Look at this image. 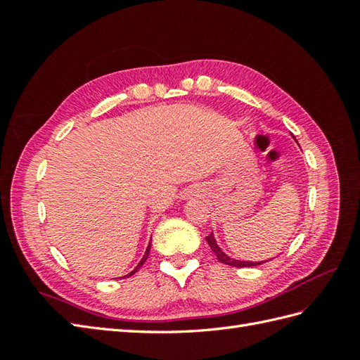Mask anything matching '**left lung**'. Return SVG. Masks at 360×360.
Here are the masks:
<instances>
[{
  "label": "left lung",
  "mask_w": 360,
  "mask_h": 360,
  "mask_svg": "<svg viewBox=\"0 0 360 360\" xmlns=\"http://www.w3.org/2000/svg\"><path fill=\"white\" fill-rule=\"evenodd\" d=\"M205 240H207V243H209V246H210L212 252H213V254L217 255V258L219 259L221 263L229 264V266H235V267H250V266L262 264V263H250V262H238V259L229 258V257L224 254V252L218 248V244H217L215 238H213V235H212V233H210L209 236H205Z\"/></svg>",
  "instance_id": "8db88e82"
}]
</instances>
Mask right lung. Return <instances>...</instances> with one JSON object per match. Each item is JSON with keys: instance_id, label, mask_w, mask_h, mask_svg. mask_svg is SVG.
<instances>
[{"instance_id": "right-lung-1", "label": "right lung", "mask_w": 360, "mask_h": 360, "mask_svg": "<svg viewBox=\"0 0 360 360\" xmlns=\"http://www.w3.org/2000/svg\"><path fill=\"white\" fill-rule=\"evenodd\" d=\"M150 246H151V243L148 244V248H147V250H145V255L142 257V259H141V263L136 266V269H134L133 272H129V274H128V277H129V275H133L134 272H137V271H139V267H141V266H142V264H143L145 262H147V258H148V255H150Z\"/></svg>"}]
</instances>
